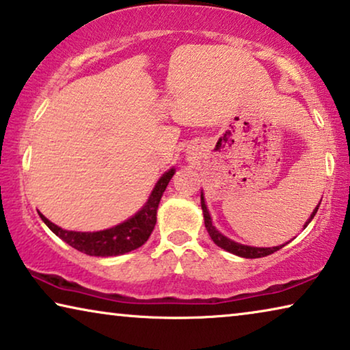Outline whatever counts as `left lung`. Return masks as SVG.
<instances>
[{
	"instance_id": "obj_1",
	"label": "left lung",
	"mask_w": 350,
	"mask_h": 350,
	"mask_svg": "<svg viewBox=\"0 0 350 350\" xmlns=\"http://www.w3.org/2000/svg\"><path fill=\"white\" fill-rule=\"evenodd\" d=\"M200 203H202V209H203V217H205V227L208 230L209 236H211V239L214 241V244H217L219 247H222L224 250L230 252V254H234L238 256H243V258H261V256H267L273 254V252L280 250L282 247L284 245H277V247H250V245H244V244H239V243H234V241L228 239L227 236H224L222 233H219V231L216 230V227L213 225V220H211V216H209L208 213V208L205 205V198H203V192L200 196ZM321 205V202H319ZM319 205L314 208L313 214H311V217L308 219V222L305 224V227L311 222V219H313L316 216V213H318L319 209Z\"/></svg>"
}]
</instances>
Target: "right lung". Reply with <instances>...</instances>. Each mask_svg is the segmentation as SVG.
<instances>
[{
	"instance_id": "1",
	"label": "right lung",
	"mask_w": 350,
	"mask_h": 350,
	"mask_svg": "<svg viewBox=\"0 0 350 350\" xmlns=\"http://www.w3.org/2000/svg\"><path fill=\"white\" fill-rule=\"evenodd\" d=\"M174 174L175 169L165 172L157 183L152 196H150L148 202L145 203L141 211L112 228L92 231V233H89V231H70L50 222L44 214H40V217L46 224V227L59 236L64 243H67L73 249L83 252L85 255L116 256L126 254V252H131L141 247L144 243H147L154 228V224H157V209L159 200Z\"/></svg>"
}]
</instances>
